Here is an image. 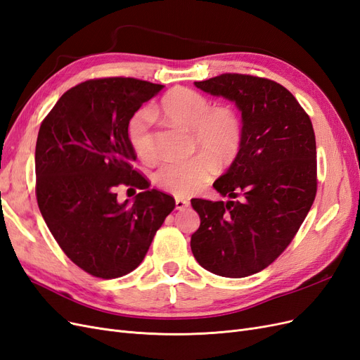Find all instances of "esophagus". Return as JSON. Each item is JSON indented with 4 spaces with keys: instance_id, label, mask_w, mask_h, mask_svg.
Masks as SVG:
<instances>
[{
    "instance_id": "esophagus-1",
    "label": "esophagus",
    "mask_w": 360,
    "mask_h": 360,
    "mask_svg": "<svg viewBox=\"0 0 360 360\" xmlns=\"http://www.w3.org/2000/svg\"><path fill=\"white\" fill-rule=\"evenodd\" d=\"M189 205H191L189 200H186V198H176V209L177 210H184Z\"/></svg>"
}]
</instances>
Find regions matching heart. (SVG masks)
I'll return each mask as SVG.
<instances>
[{"label": "heart", "instance_id": "obj_1", "mask_svg": "<svg viewBox=\"0 0 360 360\" xmlns=\"http://www.w3.org/2000/svg\"><path fill=\"white\" fill-rule=\"evenodd\" d=\"M160 114L172 124L191 130L192 148L202 151L184 160L163 162L155 174V183L177 197L201 189L216 171V161L231 160L242 143V123L230 106H213L198 91L177 86L162 97L158 110H141L129 122L127 135L135 153L153 158L150 124Z\"/></svg>", "mask_w": 360, "mask_h": 360}]
</instances>
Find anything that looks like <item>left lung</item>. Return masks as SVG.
Instances as JSON below:
<instances>
[{"label":"left lung","mask_w":360,"mask_h":360,"mask_svg":"<svg viewBox=\"0 0 360 360\" xmlns=\"http://www.w3.org/2000/svg\"><path fill=\"white\" fill-rule=\"evenodd\" d=\"M242 112V143L213 183L231 202L191 201L200 228L191 237L195 259L225 278L258 274L284 252L317 192V147L308 114L285 86L250 75L225 73L195 82Z\"/></svg>","instance_id":"obj_1"}]
</instances>
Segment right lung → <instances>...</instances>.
<instances>
[{
	"label": "right lung",
	"instance_id": "1",
	"mask_svg": "<svg viewBox=\"0 0 360 360\" xmlns=\"http://www.w3.org/2000/svg\"><path fill=\"white\" fill-rule=\"evenodd\" d=\"M163 85L134 78L85 81L64 93L43 120L36 144L40 213L73 263L97 278L130 274L174 210L134 169L130 118ZM118 184L141 189L120 203Z\"/></svg>",
	"mask_w": 360,
	"mask_h": 360
}]
</instances>
